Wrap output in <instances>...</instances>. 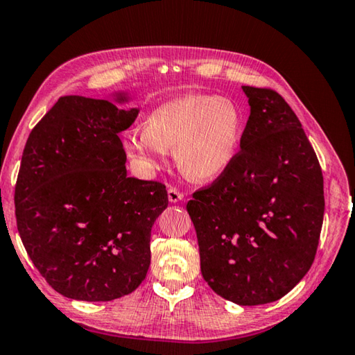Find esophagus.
Returning a JSON list of instances; mask_svg holds the SVG:
<instances>
[{
  "instance_id": "1",
  "label": "esophagus",
  "mask_w": 355,
  "mask_h": 355,
  "mask_svg": "<svg viewBox=\"0 0 355 355\" xmlns=\"http://www.w3.org/2000/svg\"><path fill=\"white\" fill-rule=\"evenodd\" d=\"M168 200H170V202H179L184 200V193L182 191H179L176 189H168Z\"/></svg>"
}]
</instances>
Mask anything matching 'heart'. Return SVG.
<instances>
[{
  "mask_svg": "<svg viewBox=\"0 0 355 355\" xmlns=\"http://www.w3.org/2000/svg\"><path fill=\"white\" fill-rule=\"evenodd\" d=\"M243 116L231 99L185 95L160 104L149 114L146 126L124 134L123 148L146 171L166 162L168 151L185 176L196 182L220 178L237 155Z\"/></svg>",
  "mask_w": 355,
  "mask_h": 355,
  "instance_id": "obj_1",
  "label": "heart"
}]
</instances>
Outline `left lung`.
Here are the masks:
<instances>
[{
    "mask_svg": "<svg viewBox=\"0 0 355 355\" xmlns=\"http://www.w3.org/2000/svg\"><path fill=\"white\" fill-rule=\"evenodd\" d=\"M251 114L240 151L187 212L201 272L216 295L239 306L281 300L312 266L318 248L322 173L301 121L271 89L241 87Z\"/></svg>",
    "mask_w": 355,
    "mask_h": 355,
    "instance_id": "obj_1",
    "label": "left lung"
}]
</instances>
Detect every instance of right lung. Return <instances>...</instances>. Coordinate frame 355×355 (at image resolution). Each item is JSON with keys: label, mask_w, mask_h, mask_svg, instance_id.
Masks as SVG:
<instances>
[{"label": "right lung", "mask_w": 355, "mask_h": 355, "mask_svg": "<svg viewBox=\"0 0 355 355\" xmlns=\"http://www.w3.org/2000/svg\"><path fill=\"white\" fill-rule=\"evenodd\" d=\"M137 115L105 99L62 96L24 146L18 232L40 275L71 300H116L146 277L151 227L168 195L164 184L128 178L118 134Z\"/></svg>", "instance_id": "right-lung-1"}]
</instances>
